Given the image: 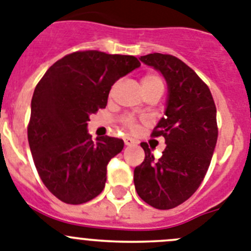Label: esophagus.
<instances>
[{"label":"esophagus","instance_id":"obj_1","mask_svg":"<svg viewBox=\"0 0 251 251\" xmlns=\"http://www.w3.org/2000/svg\"><path fill=\"white\" fill-rule=\"evenodd\" d=\"M124 141H125V145H128V147H130V145H135V144H136V140L132 138H130V136H126V138L124 139Z\"/></svg>","mask_w":251,"mask_h":251}]
</instances>
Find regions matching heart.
<instances>
[{
    "label": "heart",
    "instance_id": "obj_1",
    "mask_svg": "<svg viewBox=\"0 0 251 251\" xmlns=\"http://www.w3.org/2000/svg\"><path fill=\"white\" fill-rule=\"evenodd\" d=\"M141 86H143V91L147 92L150 89H160L164 92L165 88V80L162 75H159L156 73H148L141 78ZM123 124L128 128V130H136L138 128V121L132 116H124L123 117Z\"/></svg>",
    "mask_w": 251,
    "mask_h": 251
}]
</instances>
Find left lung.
I'll return each instance as SVG.
<instances>
[{"instance_id":"obj_1","label":"left lung","mask_w":251,"mask_h":251,"mask_svg":"<svg viewBox=\"0 0 251 251\" xmlns=\"http://www.w3.org/2000/svg\"><path fill=\"white\" fill-rule=\"evenodd\" d=\"M140 60L164 75L169 97L151 132L163 136L167 148L155 159L151 147L140 144L145 159L135 168V189L154 208L171 210L197 191L208 171L219 135L216 106L208 86L177 56L152 53Z\"/></svg>"}]
</instances>
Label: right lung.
<instances>
[{"label":"right lung","instance_id":"right-lung-1","mask_svg":"<svg viewBox=\"0 0 251 251\" xmlns=\"http://www.w3.org/2000/svg\"><path fill=\"white\" fill-rule=\"evenodd\" d=\"M138 67L132 55L79 50L54 63L35 87L30 150L39 177L64 203H86L104 188L108 162L124 141L107 135L92 140L87 121L106 107L113 83Z\"/></svg>","mask_w":251,"mask_h":251}]
</instances>
